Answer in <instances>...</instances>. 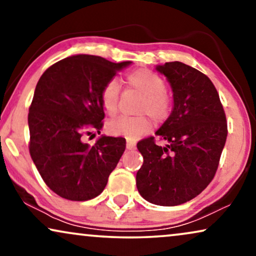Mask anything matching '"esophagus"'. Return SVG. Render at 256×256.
Returning <instances> with one entry per match:
<instances>
[{
	"label": "esophagus",
	"instance_id": "1",
	"mask_svg": "<svg viewBox=\"0 0 256 256\" xmlns=\"http://www.w3.org/2000/svg\"><path fill=\"white\" fill-rule=\"evenodd\" d=\"M126 146H127L128 150L135 149L136 143H135V141H132V140H127V144H126Z\"/></svg>",
	"mask_w": 256,
	"mask_h": 256
}]
</instances>
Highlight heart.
<instances>
[{
  "label": "heart",
  "instance_id": "1",
  "mask_svg": "<svg viewBox=\"0 0 256 256\" xmlns=\"http://www.w3.org/2000/svg\"><path fill=\"white\" fill-rule=\"evenodd\" d=\"M127 84L142 94L138 104V116H120L107 122L106 129L110 135L128 140H138L152 130V121L163 124L171 113V99L168 96L166 84L162 76L149 70H136L127 76ZM121 88L116 79H110L100 92V101L104 112L110 116L118 113Z\"/></svg>",
  "mask_w": 256,
  "mask_h": 256
}]
</instances>
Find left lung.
<instances>
[{
    "label": "left lung",
    "instance_id": "8db88e82",
    "mask_svg": "<svg viewBox=\"0 0 256 256\" xmlns=\"http://www.w3.org/2000/svg\"><path fill=\"white\" fill-rule=\"evenodd\" d=\"M174 93V108L156 135L138 143L143 156L136 186L146 200L176 206L200 194L218 169L227 138V122L219 94L208 76L180 62L156 66Z\"/></svg>",
    "mask_w": 256,
    "mask_h": 256
}]
</instances>
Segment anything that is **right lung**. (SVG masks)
<instances>
[{
    "label": "right lung",
    "mask_w": 256,
    "mask_h": 256,
    "mask_svg": "<svg viewBox=\"0 0 256 256\" xmlns=\"http://www.w3.org/2000/svg\"><path fill=\"white\" fill-rule=\"evenodd\" d=\"M132 62L76 54L50 66L38 80L29 108L31 158L45 184L62 198L90 200L104 191L126 149L124 138L100 134L102 86ZM94 135V134H93Z\"/></svg>",
    "instance_id": "obj_1"
}]
</instances>
